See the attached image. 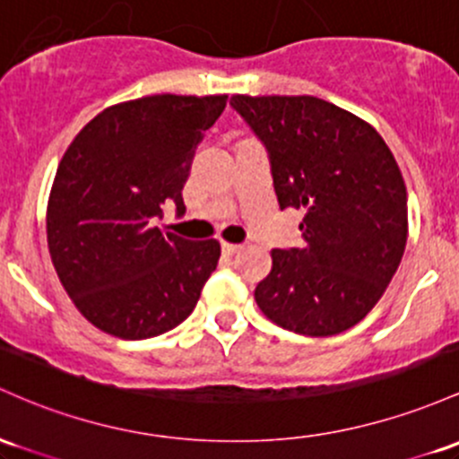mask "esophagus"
Listing matches in <instances>:
<instances>
[{"label":"esophagus","mask_w":459,"mask_h":459,"mask_svg":"<svg viewBox=\"0 0 459 459\" xmlns=\"http://www.w3.org/2000/svg\"><path fill=\"white\" fill-rule=\"evenodd\" d=\"M241 248L239 244H230V241H221V253L224 255H235Z\"/></svg>","instance_id":"esophagus-1"}]
</instances>
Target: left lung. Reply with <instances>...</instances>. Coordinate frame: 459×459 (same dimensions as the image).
Segmentation results:
<instances>
[{
	"label": "left lung",
	"instance_id": "8db88e82",
	"mask_svg": "<svg viewBox=\"0 0 459 459\" xmlns=\"http://www.w3.org/2000/svg\"><path fill=\"white\" fill-rule=\"evenodd\" d=\"M264 141L281 209H300L303 248L272 250L255 300L274 325L326 337L379 303L407 241V189L364 119L314 95H233Z\"/></svg>",
	"mask_w": 459,
	"mask_h": 459
}]
</instances>
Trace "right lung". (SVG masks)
<instances>
[{"label":"right lung","mask_w":459,"mask_h":459,"mask_svg":"<svg viewBox=\"0 0 459 459\" xmlns=\"http://www.w3.org/2000/svg\"><path fill=\"white\" fill-rule=\"evenodd\" d=\"M226 95H148L115 104L75 134L48 203V248L75 309L104 333L145 340L194 311L220 241L156 226L163 206L185 213L195 148Z\"/></svg>","instance_id":"add662e5"}]
</instances>
